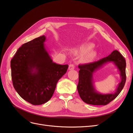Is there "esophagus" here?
<instances>
[{
  "label": "esophagus",
  "instance_id": "34e87169",
  "mask_svg": "<svg viewBox=\"0 0 133 133\" xmlns=\"http://www.w3.org/2000/svg\"><path fill=\"white\" fill-rule=\"evenodd\" d=\"M74 68H75V65H74V64H70L69 66V68H68V69H69V70H71L74 69Z\"/></svg>",
  "mask_w": 133,
  "mask_h": 133
}]
</instances>
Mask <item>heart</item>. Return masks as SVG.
I'll list each match as a JSON object with an SVG mask.
<instances>
[{
    "instance_id": "1",
    "label": "heart",
    "mask_w": 133,
    "mask_h": 133,
    "mask_svg": "<svg viewBox=\"0 0 133 133\" xmlns=\"http://www.w3.org/2000/svg\"><path fill=\"white\" fill-rule=\"evenodd\" d=\"M92 48L93 46L91 44H84L79 49L74 50L73 53L75 54H85L83 59L86 62H91L97 57V53L95 50L92 49Z\"/></svg>"
}]
</instances>
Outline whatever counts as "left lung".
<instances>
[{
  "label": "left lung",
  "instance_id": "8db88e82",
  "mask_svg": "<svg viewBox=\"0 0 133 133\" xmlns=\"http://www.w3.org/2000/svg\"><path fill=\"white\" fill-rule=\"evenodd\" d=\"M108 62H113L120 72L121 82L114 94H102L95 89L93 83V74ZM79 83L77 89L84 102L94 105H105L120 94L126 82V62L118 50H114L108 57L89 64L78 66Z\"/></svg>",
  "mask_w": 133,
  "mask_h": 133
}]
</instances>
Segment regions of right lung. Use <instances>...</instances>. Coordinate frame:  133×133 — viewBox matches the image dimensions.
Segmentation results:
<instances>
[{
  "label": "right lung",
  "instance_id": "obj_1",
  "mask_svg": "<svg viewBox=\"0 0 133 133\" xmlns=\"http://www.w3.org/2000/svg\"><path fill=\"white\" fill-rule=\"evenodd\" d=\"M45 41L43 35L23 44L10 62L14 89L23 99L35 105L49 101L68 68L67 64L53 62Z\"/></svg>",
  "mask_w": 133,
  "mask_h": 133
}]
</instances>
